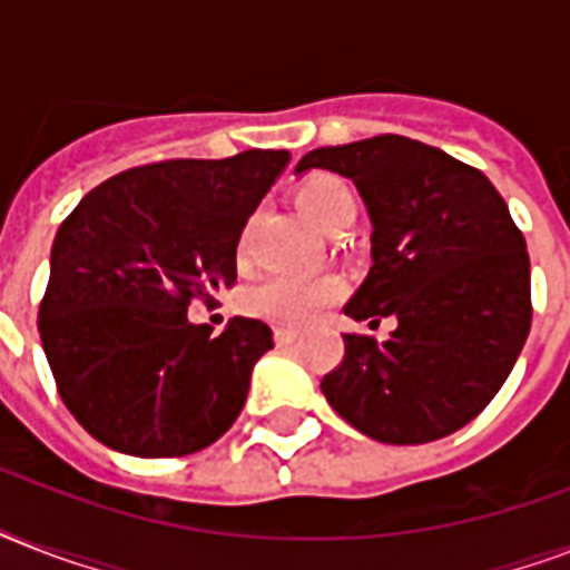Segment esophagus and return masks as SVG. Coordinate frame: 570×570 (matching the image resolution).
Returning <instances> with one entry per match:
<instances>
[{
  "instance_id": "esophagus-1",
  "label": "esophagus",
  "mask_w": 570,
  "mask_h": 570,
  "mask_svg": "<svg viewBox=\"0 0 570 570\" xmlns=\"http://www.w3.org/2000/svg\"><path fill=\"white\" fill-rule=\"evenodd\" d=\"M275 343H277V346H293V343H295V331L293 328H284V325H277V328H275Z\"/></svg>"
}]
</instances>
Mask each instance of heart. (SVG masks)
<instances>
[{"mask_svg": "<svg viewBox=\"0 0 570 570\" xmlns=\"http://www.w3.org/2000/svg\"><path fill=\"white\" fill-rule=\"evenodd\" d=\"M295 204L316 227L322 230H340L355 218L357 200L355 191L348 189L346 180L334 174H311L307 180L298 183L295 189ZM248 257V233L239 239V259ZM346 293L343 277L331 272H316V275H272L263 284H257L248 293L245 304L259 320L277 322L286 328H302L307 322L320 320L331 304L340 302Z\"/></svg>", "mask_w": 570, "mask_h": 570, "instance_id": "1", "label": "heart"}]
</instances>
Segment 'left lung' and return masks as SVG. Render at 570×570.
<instances>
[{"label": "left lung", "instance_id": "left-lung-1", "mask_svg": "<svg viewBox=\"0 0 570 570\" xmlns=\"http://www.w3.org/2000/svg\"><path fill=\"white\" fill-rule=\"evenodd\" d=\"M355 183L373 218V268L346 316L396 322L384 343L346 334L322 393L381 443H429L497 396L532 322L530 254L485 174L405 136L320 147L295 171Z\"/></svg>", "mask_w": 570, "mask_h": 570}]
</instances>
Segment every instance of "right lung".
<instances>
[{"instance_id":"1","label":"right lung","mask_w":570,"mask_h":570,"mask_svg":"<svg viewBox=\"0 0 570 570\" xmlns=\"http://www.w3.org/2000/svg\"><path fill=\"white\" fill-rule=\"evenodd\" d=\"M286 150L168 159L100 183L52 242L38 331L67 411L138 459L204 450L239 416L272 328L236 316L213 337L189 304L236 284V245Z\"/></svg>"}]
</instances>
